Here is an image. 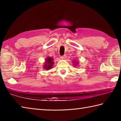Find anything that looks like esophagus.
Masks as SVG:
<instances>
[{"label":"esophagus","mask_w":121,"mask_h":121,"mask_svg":"<svg viewBox=\"0 0 121 121\" xmlns=\"http://www.w3.org/2000/svg\"><path fill=\"white\" fill-rule=\"evenodd\" d=\"M62 58L63 59H66V55H63V56H62Z\"/></svg>","instance_id":"obj_1"}]
</instances>
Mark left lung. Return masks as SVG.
Returning a JSON list of instances; mask_svg holds the SVG:
<instances>
[{
  "mask_svg": "<svg viewBox=\"0 0 121 121\" xmlns=\"http://www.w3.org/2000/svg\"><path fill=\"white\" fill-rule=\"evenodd\" d=\"M74 62V63H75V65H78V63H77V62H76V61H74V62Z\"/></svg>",
  "mask_w": 121,
  "mask_h": 121,
  "instance_id": "obj_1",
  "label": "left lung"
}]
</instances>
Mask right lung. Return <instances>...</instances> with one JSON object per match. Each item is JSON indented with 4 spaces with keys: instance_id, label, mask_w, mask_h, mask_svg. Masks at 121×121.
<instances>
[{
    "instance_id": "obj_1",
    "label": "right lung",
    "mask_w": 121,
    "mask_h": 121,
    "mask_svg": "<svg viewBox=\"0 0 121 121\" xmlns=\"http://www.w3.org/2000/svg\"><path fill=\"white\" fill-rule=\"evenodd\" d=\"M53 63L54 62H53V58L51 57H48L46 59L44 65H43V67L46 70H50V69L52 68Z\"/></svg>"
}]
</instances>
